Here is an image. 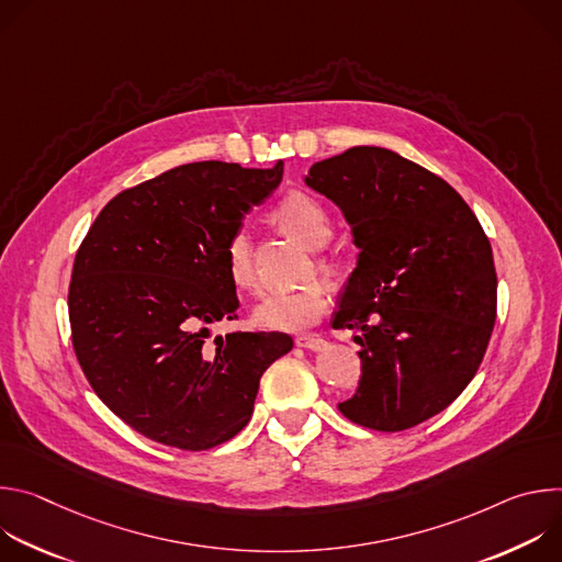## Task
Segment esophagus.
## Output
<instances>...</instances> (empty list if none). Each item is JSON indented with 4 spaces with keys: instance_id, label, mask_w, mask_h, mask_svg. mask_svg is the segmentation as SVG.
<instances>
[{
    "instance_id": "esophagus-1",
    "label": "esophagus",
    "mask_w": 562,
    "mask_h": 562,
    "mask_svg": "<svg viewBox=\"0 0 562 562\" xmlns=\"http://www.w3.org/2000/svg\"><path fill=\"white\" fill-rule=\"evenodd\" d=\"M295 345L308 351H325L329 347V342L325 338H317V336H297Z\"/></svg>"
}]
</instances>
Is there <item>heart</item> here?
Masks as SVG:
<instances>
[{
    "label": "heart",
    "mask_w": 562,
    "mask_h": 562,
    "mask_svg": "<svg viewBox=\"0 0 562 562\" xmlns=\"http://www.w3.org/2000/svg\"><path fill=\"white\" fill-rule=\"evenodd\" d=\"M276 220L284 231L308 249H319L331 237V217L313 195L293 191L276 209ZM224 267L228 280L237 289L256 286V269L251 256V239L245 228L231 233L224 245ZM329 308V291L323 284L302 289H282L265 295L254 308L256 325L269 331L297 334L313 327Z\"/></svg>",
    "instance_id": "obj_1"
}]
</instances>
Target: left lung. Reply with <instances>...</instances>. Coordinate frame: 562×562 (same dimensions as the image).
Returning a JSON list of instances; mask_svg holds the SVG:
<instances>
[{"mask_svg": "<svg viewBox=\"0 0 562 562\" xmlns=\"http://www.w3.org/2000/svg\"><path fill=\"white\" fill-rule=\"evenodd\" d=\"M304 184L345 215L358 265L334 329H358L356 425L403 431L447 409L475 375L496 323L490 239L438 176L380 146L315 162Z\"/></svg>", "mask_w": 562, "mask_h": 562, "instance_id": "1", "label": "left lung"}]
</instances>
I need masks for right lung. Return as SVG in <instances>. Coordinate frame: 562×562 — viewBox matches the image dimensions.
<instances>
[{
	"label": "right lung",
	"instance_id": "obj_1",
	"mask_svg": "<svg viewBox=\"0 0 562 562\" xmlns=\"http://www.w3.org/2000/svg\"><path fill=\"white\" fill-rule=\"evenodd\" d=\"M273 169L176 167L115 195L72 265L75 356L102 403L137 434L202 451L254 414L262 373L293 340L235 331L206 345L239 306L224 245L282 182Z\"/></svg>",
	"mask_w": 562,
	"mask_h": 562
}]
</instances>
